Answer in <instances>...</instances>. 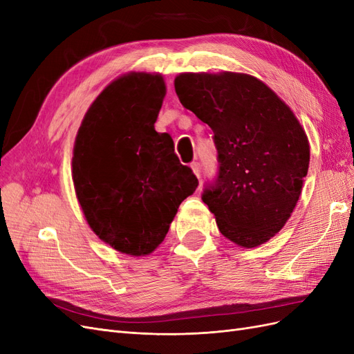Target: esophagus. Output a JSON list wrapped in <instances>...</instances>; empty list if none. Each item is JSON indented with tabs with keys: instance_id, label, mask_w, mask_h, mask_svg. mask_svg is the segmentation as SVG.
<instances>
[{
	"instance_id": "obj_1",
	"label": "esophagus",
	"mask_w": 354,
	"mask_h": 354,
	"mask_svg": "<svg viewBox=\"0 0 354 354\" xmlns=\"http://www.w3.org/2000/svg\"><path fill=\"white\" fill-rule=\"evenodd\" d=\"M190 167H192V169H194L195 176H196L198 178H201V173H202V167H201V164H199V162H194V164H192Z\"/></svg>"
}]
</instances>
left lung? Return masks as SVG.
<instances>
[{
  "mask_svg": "<svg viewBox=\"0 0 354 354\" xmlns=\"http://www.w3.org/2000/svg\"><path fill=\"white\" fill-rule=\"evenodd\" d=\"M180 103L211 127L217 174L202 201L221 234L245 248L273 238L294 211L310 146L292 111L251 75L181 73Z\"/></svg>",
  "mask_w": 354,
  "mask_h": 354,
  "instance_id": "1",
  "label": "left lung"
}]
</instances>
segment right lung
Segmentation results:
<instances>
[{
	"label": "right lung",
	"mask_w": 354,
	"mask_h": 354,
	"mask_svg": "<svg viewBox=\"0 0 354 354\" xmlns=\"http://www.w3.org/2000/svg\"><path fill=\"white\" fill-rule=\"evenodd\" d=\"M165 95L160 75L130 73L94 100L73 147L75 192L90 227L116 251L151 254L199 181L155 122Z\"/></svg>",
	"instance_id": "obj_1"
}]
</instances>
